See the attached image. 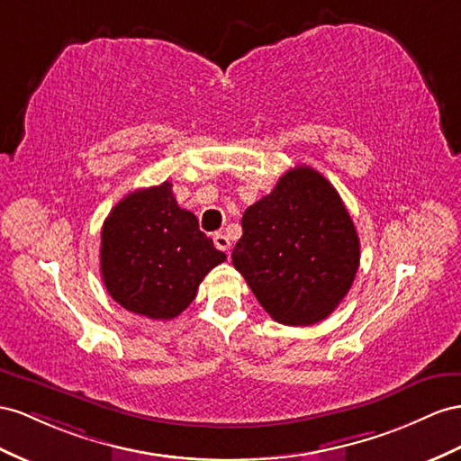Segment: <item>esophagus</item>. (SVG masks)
Here are the masks:
<instances>
[{"mask_svg": "<svg viewBox=\"0 0 461 461\" xmlns=\"http://www.w3.org/2000/svg\"><path fill=\"white\" fill-rule=\"evenodd\" d=\"M214 245L218 247L220 251H226V253H230V238L228 235H223V233H216L214 235Z\"/></svg>", "mask_w": 461, "mask_h": 461, "instance_id": "1", "label": "esophagus"}]
</instances>
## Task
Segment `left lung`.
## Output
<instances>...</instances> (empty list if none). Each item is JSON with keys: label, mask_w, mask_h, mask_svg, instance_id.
Masks as SVG:
<instances>
[{"label": "left lung", "mask_w": 461, "mask_h": 461, "mask_svg": "<svg viewBox=\"0 0 461 461\" xmlns=\"http://www.w3.org/2000/svg\"><path fill=\"white\" fill-rule=\"evenodd\" d=\"M231 253L265 312L282 325H313L333 313L360 265V240L335 186L300 165L241 218Z\"/></svg>", "instance_id": "8db88e82"}]
</instances>
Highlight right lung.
Listing matches in <instances>:
<instances>
[{
  "instance_id": "add662e5",
  "label": "right lung",
  "mask_w": 461,
  "mask_h": 461,
  "mask_svg": "<svg viewBox=\"0 0 461 461\" xmlns=\"http://www.w3.org/2000/svg\"><path fill=\"white\" fill-rule=\"evenodd\" d=\"M226 261L173 185L138 188L118 203L101 231V275L124 310L169 321L196 298L198 285Z\"/></svg>"
}]
</instances>
